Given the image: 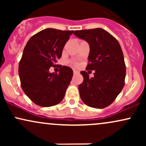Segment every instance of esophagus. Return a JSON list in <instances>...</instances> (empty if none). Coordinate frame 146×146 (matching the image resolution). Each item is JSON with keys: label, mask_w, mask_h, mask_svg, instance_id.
Returning a JSON list of instances; mask_svg holds the SVG:
<instances>
[{"label": "esophagus", "mask_w": 146, "mask_h": 146, "mask_svg": "<svg viewBox=\"0 0 146 146\" xmlns=\"http://www.w3.org/2000/svg\"><path fill=\"white\" fill-rule=\"evenodd\" d=\"M79 72L78 71H76V70H73V74L75 75V74H78Z\"/></svg>", "instance_id": "obj_1"}]
</instances>
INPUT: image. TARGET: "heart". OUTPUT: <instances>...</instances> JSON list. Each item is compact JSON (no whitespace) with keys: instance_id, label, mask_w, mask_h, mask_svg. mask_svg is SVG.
Returning <instances> with one entry per match:
<instances>
[{"instance_id":"heart-1","label":"heart","mask_w":146,"mask_h":146,"mask_svg":"<svg viewBox=\"0 0 146 146\" xmlns=\"http://www.w3.org/2000/svg\"><path fill=\"white\" fill-rule=\"evenodd\" d=\"M73 64H74L75 66H77V64L76 63H73Z\"/></svg>"}]
</instances>
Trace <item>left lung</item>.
<instances>
[{"mask_svg":"<svg viewBox=\"0 0 146 146\" xmlns=\"http://www.w3.org/2000/svg\"><path fill=\"white\" fill-rule=\"evenodd\" d=\"M73 33L89 44L86 70H95L94 77L90 78L87 72H80L84 78L79 85L80 98L88 106L106 108L115 101L125 84V64L121 46L115 37L101 28Z\"/></svg>","mask_w":146,"mask_h":146,"instance_id":"obj_1","label":"left lung"}]
</instances>
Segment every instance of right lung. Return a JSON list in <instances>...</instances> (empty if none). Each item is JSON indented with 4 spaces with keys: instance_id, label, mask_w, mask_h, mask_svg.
Segmentation results:
<instances>
[{
    "instance_id": "obj_1",
    "label": "right lung",
    "mask_w": 146,
    "mask_h": 146,
    "mask_svg": "<svg viewBox=\"0 0 146 146\" xmlns=\"http://www.w3.org/2000/svg\"><path fill=\"white\" fill-rule=\"evenodd\" d=\"M73 31L48 28L33 35L27 43L18 66L21 87L27 96L42 107L55 106L62 102L73 73L62 66L59 73H49L56 67L64 46Z\"/></svg>"
}]
</instances>
